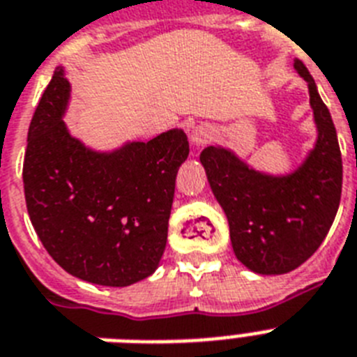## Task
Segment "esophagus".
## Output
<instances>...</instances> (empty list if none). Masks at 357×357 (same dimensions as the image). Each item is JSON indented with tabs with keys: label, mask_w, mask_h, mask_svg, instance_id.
I'll use <instances>...</instances> for the list:
<instances>
[{
	"label": "esophagus",
	"mask_w": 357,
	"mask_h": 357,
	"mask_svg": "<svg viewBox=\"0 0 357 357\" xmlns=\"http://www.w3.org/2000/svg\"><path fill=\"white\" fill-rule=\"evenodd\" d=\"M215 137V128L212 127L211 123H199L192 128L190 132V142L194 146H205Z\"/></svg>",
	"instance_id": "obj_1"
}]
</instances>
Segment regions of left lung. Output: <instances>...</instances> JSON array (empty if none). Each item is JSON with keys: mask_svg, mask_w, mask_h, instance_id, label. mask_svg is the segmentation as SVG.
I'll use <instances>...</instances> for the list:
<instances>
[{"mask_svg": "<svg viewBox=\"0 0 357 357\" xmlns=\"http://www.w3.org/2000/svg\"><path fill=\"white\" fill-rule=\"evenodd\" d=\"M294 67L308 83L319 132L316 149L294 174L265 176L220 146H206L199 155L229 220L236 257L257 274H285L307 261L328 234L341 199L336 127L303 61L296 59Z\"/></svg>", "mask_w": 357, "mask_h": 357, "instance_id": "left-lung-1", "label": "left lung"}]
</instances>
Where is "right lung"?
<instances>
[{
  "label": "right lung",
  "mask_w": 357,
  "mask_h": 357,
  "mask_svg": "<svg viewBox=\"0 0 357 357\" xmlns=\"http://www.w3.org/2000/svg\"><path fill=\"white\" fill-rule=\"evenodd\" d=\"M68 92L63 68H56L29 127L26 211L47 252L68 274L96 285H132L163 256L188 139L183 130H169L96 154L67 132L61 116Z\"/></svg>",
  "instance_id": "add662e5"
}]
</instances>
